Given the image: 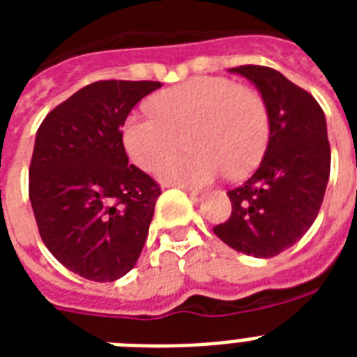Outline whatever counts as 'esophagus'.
<instances>
[{
	"mask_svg": "<svg viewBox=\"0 0 357 357\" xmlns=\"http://www.w3.org/2000/svg\"><path fill=\"white\" fill-rule=\"evenodd\" d=\"M185 191H188L189 198H191L193 202H200V200H204V197H206V195H204V191H198V189H185Z\"/></svg>",
	"mask_w": 357,
	"mask_h": 357,
	"instance_id": "1",
	"label": "esophagus"
}]
</instances>
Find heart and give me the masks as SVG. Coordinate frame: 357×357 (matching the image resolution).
<instances>
[{
    "instance_id": "heart-1",
    "label": "heart",
    "mask_w": 357,
    "mask_h": 357,
    "mask_svg": "<svg viewBox=\"0 0 357 357\" xmlns=\"http://www.w3.org/2000/svg\"><path fill=\"white\" fill-rule=\"evenodd\" d=\"M150 112L123 123V144L135 166L151 172L180 146L190 150L157 167L169 184L204 185L216 176L247 175L263 157L270 118L263 96L225 77H197L151 98Z\"/></svg>"
}]
</instances>
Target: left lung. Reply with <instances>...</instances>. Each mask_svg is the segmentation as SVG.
Returning <instances> with one entry per match:
<instances>
[{"label": "left lung", "instance_id": "left-lung-1", "mask_svg": "<svg viewBox=\"0 0 357 357\" xmlns=\"http://www.w3.org/2000/svg\"><path fill=\"white\" fill-rule=\"evenodd\" d=\"M259 89L270 118V139L259 168L230 189L232 211L213 229L230 248L273 257L295 245L317 220L331 173L324 110L307 91L266 66L230 69Z\"/></svg>", "mask_w": 357, "mask_h": 357}]
</instances>
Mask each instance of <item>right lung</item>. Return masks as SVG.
Wrapping results in <instances>:
<instances>
[{
  "label": "right lung",
  "instance_id": "add662e5",
  "mask_svg": "<svg viewBox=\"0 0 357 357\" xmlns=\"http://www.w3.org/2000/svg\"><path fill=\"white\" fill-rule=\"evenodd\" d=\"M160 82L100 80L50 112L30 162L31 209L53 257L84 279L112 282L137 263L160 185L128 164L121 127Z\"/></svg>",
  "mask_w": 357,
  "mask_h": 357
}]
</instances>
